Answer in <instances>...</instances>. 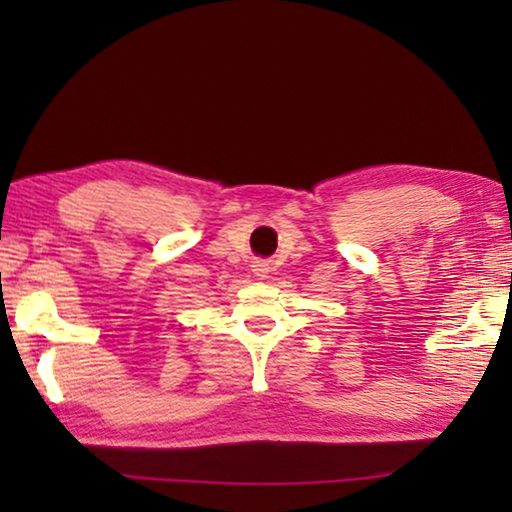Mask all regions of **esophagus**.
<instances>
[{
	"instance_id": "34e87169",
	"label": "esophagus",
	"mask_w": 512,
	"mask_h": 512,
	"mask_svg": "<svg viewBox=\"0 0 512 512\" xmlns=\"http://www.w3.org/2000/svg\"><path fill=\"white\" fill-rule=\"evenodd\" d=\"M266 271H268L266 264H262V262H257V264H255V273H257V275H262V277H264V275H266Z\"/></svg>"
}]
</instances>
